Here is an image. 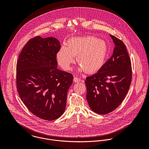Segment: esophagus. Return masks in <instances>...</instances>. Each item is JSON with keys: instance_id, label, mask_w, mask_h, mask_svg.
I'll return each mask as SVG.
<instances>
[{"instance_id": "obj_1", "label": "esophagus", "mask_w": 149, "mask_h": 149, "mask_svg": "<svg viewBox=\"0 0 149 149\" xmlns=\"http://www.w3.org/2000/svg\"><path fill=\"white\" fill-rule=\"evenodd\" d=\"M73 81L74 83H78V82H80V81H81V80L79 78V77H74V79H73Z\"/></svg>"}]
</instances>
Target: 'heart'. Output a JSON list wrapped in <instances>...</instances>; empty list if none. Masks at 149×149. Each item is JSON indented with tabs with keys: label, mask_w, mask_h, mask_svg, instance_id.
Returning a JSON list of instances; mask_svg holds the SVG:
<instances>
[{
	"label": "heart",
	"mask_w": 149,
	"mask_h": 149,
	"mask_svg": "<svg viewBox=\"0 0 149 149\" xmlns=\"http://www.w3.org/2000/svg\"><path fill=\"white\" fill-rule=\"evenodd\" d=\"M108 53L106 43L95 36L69 39L67 46H63L57 53L58 64L64 70H69L71 64L77 62L81 69L88 73L100 70L105 64Z\"/></svg>",
	"instance_id": "b5f03b06"
}]
</instances>
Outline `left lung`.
Masks as SVG:
<instances>
[{"label":"left lung","mask_w":149,"mask_h":149,"mask_svg":"<svg viewBox=\"0 0 149 149\" xmlns=\"http://www.w3.org/2000/svg\"><path fill=\"white\" fill-rule=\"evenodd\" d=\"M110 36L115 45L112 56L100 70L85 81L88 104L93 112L101 115L119 106L127 95L132 79L131 60L125 43Z\"/></svg>","instance_id":"8db88e82"}]
</instances>
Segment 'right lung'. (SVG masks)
<instances>
[{
	"mask_svg": "<svg viewBox=\"0 0 149 149\" xmlns=\"http://www.w3.org/2000/svg\"><path fill=\"white\" fill-rule=\"evenodd\" d=\"M61 48L53 37L36 36L23 47L17 63L16 85L22 101L36 116L54 120L64 112L73 75L57 68Z\"/></svg>",
	"mask_w": 149,
	"mask_h": 149,
	"instance_id": "right-lung-1",
	"label": "right lung"
}]
</instances>
